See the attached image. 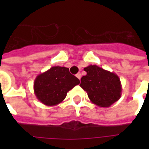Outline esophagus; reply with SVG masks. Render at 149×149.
Here are the masks:
<instances>
[{
  "instance_id": "esophagus-1",
  "label": "esophagus",
  "mask_w": 149,
  "mask_h": 149,
  "mask_svg": "<svg viewBox=\"0 0 149 149\" xmlns=\"http://www.w3.org/2000/svg\"><path fill=\"white\" fill-rule=\"evenodd\" d=\"M76 77H77L79 80H80V79H81V73H80V72H78V73L76 75Z\"/></svg>"
}]
</instances>
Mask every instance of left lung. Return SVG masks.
I'll list each match as a JSON object with an SVG mask.
<instances>
[{"label": "left lung", "instance_id": "8db88e82", "mask_svg": "<svg viewBox=\"0 0 149 149\" xmlns=\"http://www.w3.org/2000/svg\"><path fill=\"white\" fill-rule=\"evenodd\" d=\"M86 76L81 78L79 86L86 91L93 104L108 107L121 97V84L116 73L104 70L97 65L84 68Z\"/></svg>", "mask_w": 149, "mask_h": 149}]
</instances>
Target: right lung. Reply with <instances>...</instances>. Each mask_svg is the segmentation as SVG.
Returning a JSON list of instances; mask_svg holds the SVG:
<instances>
[{
  "label": "right lung",
  "mask_w": 149,
  "mask_h": 149,
  "mask_svg": "<svg viewBox=\"0 0 149 149\" xmlns=\"http://www.w3.org/2000/svg\"><path fill=\"white\" fill-rule=\"evenodd\" d=\"M79 84V79L71 74L68 68L56 65L37 76L34 81V93L43 104L56 106Z\"/></svg>",
  "instance_id": "1"
}]
</instances>
